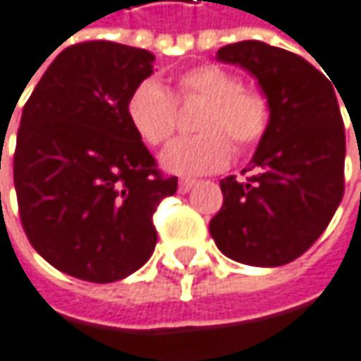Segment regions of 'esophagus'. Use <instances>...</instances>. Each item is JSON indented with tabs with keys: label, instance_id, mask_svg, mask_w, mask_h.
<instances>
[{
	"label": "esophagus",
	"instance_id": "34e87169",
	"mask_svg": "<svg viewBox=\"0 0 361 361\" xmlns=\"http://www.w3.org/2000/svg\"><path fill=\"white\" fill-rule=\"evenodd\" d=\"M195 179H179V192H188L195 188Z\"/></svg>",
	"mask_w": 361,
	"mask_h": 361
}]
</instances>
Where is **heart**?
I'll list each match as a JSON object with an SVG mask.
<instances>
[{"label": "heart", "mask_w": 361, "mask_h": 361, "mask_svg": "<svg viewBox=\"0 0 361 361\" xmlns=\"http://www.w3.org/2000/svg\"><path fill=\"white\" fill-rule=\"evenodd\" d=\"M179 100H205L195 137L173 141L160 164L175 175H205L226 166L238 149L255 147L269 128V102L261 92L246 90L242 79L222 66L203 63L177 79ZM128 121L139 139L158 147L171 139L177 126L173 96L158 81H143L128 98Z\"/></svg>", "instance_id": "obj_1"}]
</instances>
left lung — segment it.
<instances>
[{
  "instance_id": "8db88e82",
  "label": "left lung",
  "mask_w": 361,
  "mask_h": 361,
  "mask_svg": "<svg viewBox=\"0 0 361 361\" xmlns=\"http://www.w3.org/2000/svg\"><path fill=\"white\" fill-rule=\"evenodd\" d=\"M216 57L259 81L269 102V128L248 169L257 173L246 182L235 175L220 179L224 201L209 233L238 263H291L319 240L345 195L338 90L304 57L259 40L226 44Z\"/></svg>"
}]
</instances>
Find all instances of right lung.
<instances>
[{
  "label": "right lung",
  "instance_id": "add662e5",
  "mask_svg": "<svg viewBox=\"0 0 361 361\" xmlns=\"http://www.w3.org/2000/svg\"><path fill=\"white\" fill-rule=\"evenodd\" d=\"M152 63L145 49L72 44L23 106L14 149L20 224L36 252L74 278L115 282L143 267L158 240L152 216L177 190V177L156 169L128 121V98Z\"/></svg>",
  "mask_w": 361,
  "mask_h": 361
}]
</instances>
